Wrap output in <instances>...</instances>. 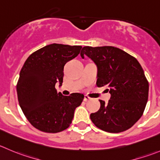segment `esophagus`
I'll return each instance as SVG.
<instances>
[{"label": "esophagus", "instance_id": "esophagus-1", "mask_svg": "<svg viewBox=\"0 0 160 160\" xmlns=\"http://www.w3.org/2000/svg\"><path fill=\"white\" fill-rule=\"evenodd\" d=\"M91 98L88 95H84V98H83V100H84L85 102H88V101L91 100Z\"/></svg>", "mask_w": 160, "mask_h": 160}]
</instances>
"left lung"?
Returning <instances> with one entry per match:
<instances>
[{
	"label": "left lung",
	"instance_id": "1",
	"mask_svg": "<svg viewBox=\"0 0 160 160\" xmlns=\"http://www.w3.org/2000/svg\"><path fill=\"white\" fill-rule=\"evenodd\" d=\"M80 55L89 57L98 67L96 84L106 86L111 98L100 101L91 121L99 129L119 133L131 128L142 117L148 98V82L140 63L132 55L112 46L82 48Z\"/></svg>",
	"mask_w": 160,
	"mask_h": 160
}]
</instances>
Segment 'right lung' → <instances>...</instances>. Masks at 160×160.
I'll return each mask as SVG.
<instances>
[{
	"mask_svg": "<svg viewBox=\"0 0 160 160\" xmlns=\"http://www.w3.org/2000/svg\"><path fill=\"white\" fill-rule=\"evenodd\" d=\"M81 46L52 44L31 54L25 62L16 85L18 103L32 126L45 133H58L72 123L76 108L84 95L64 96L55 84L62 83L64 66L80 54Z\"/></svg>",
	"mask_w": 160,
	"mask_h": 160,
	"instance_id": "add662e5",
	"label": "right lung"
}]
</instances>
